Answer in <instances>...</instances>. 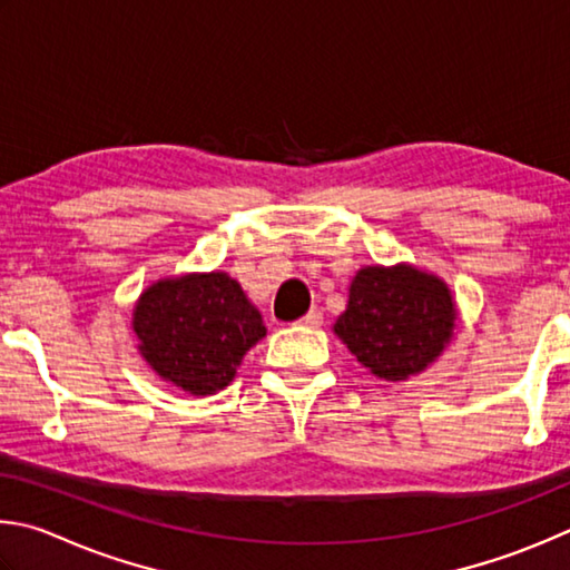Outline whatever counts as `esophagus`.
I'll return each mask as SVG.
<instances>
[{
    "mask_svg": "<svg viewBox=\"0 0 570 570\" xmlns=\"http://www.w3.org/2000/svg\"><path fill=\"white\" fill-rule=\"evenodd\" d=\"M301 325H305V327H321L323 325V313L317 311V307H313L311 313H307L305 317H301Z\"/></svg>",
    "mask_w": 570,
    "mask_h": 570,
    "instance_id": "34e87169",
    "label": "esophagus"
}]
</instances>
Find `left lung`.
<instances>
[{"instance_id": "obj_1", "label": "left lung", "mask_w": 570, "mask_h": 570, "mask_svg": "<svg viewBox=\"0 0 570 570\" xmlns=\"http://www.w3.org/2000/svg\"><path fill=\"white\" fill-rule=\"evenodd\" d=\"M451 287L411 263L365 265L347 287L333 333L375 377L401 383L423 373L455 335Z\"/></svg>"}]
</instances>
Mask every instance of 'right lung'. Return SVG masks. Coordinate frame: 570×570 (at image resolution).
<instances>
[{
  "instance_id": "1",
  "label": "right lung",
  "mask_w": 570,
  "mask_h": 570,
  "mask_svg": "<svg viewBox=\"0 0 570 570\" xmlns=\"http://www.w3.org/2000/svg\"><path fill=\"white\" fill-rule=\"evenodd\" d=\"M142 361L179 391L215 395L235 381L249 347L267 327L227 273H185L147 285L132 307Z\"/></svg>"
}]
</instances>
